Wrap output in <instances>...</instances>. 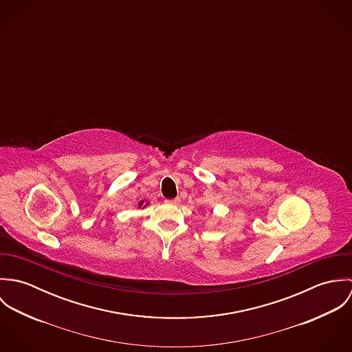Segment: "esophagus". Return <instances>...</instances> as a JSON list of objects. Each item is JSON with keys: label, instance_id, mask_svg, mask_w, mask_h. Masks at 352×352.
Returning a JSON list of instances; mask_svg holds the SVG:
<instances>
[{"label": "esophagus", "instance_id": "obj_1", "mask_svg": "<svg viewBox=\"0 0 352 352\" xmlns=\"http://www.w3.org/2000/svg\"><path fill=\"white\" fill-rule=\"evenodd\" d=\"M165 203H169V204H177L179 203V199L176 198V199H166Z\"/></svg>", "mask_w": 352, "mask_h": 352}]
</instances>
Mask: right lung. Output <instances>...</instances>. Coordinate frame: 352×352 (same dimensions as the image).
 <instances>
[{
	"label": "right lung",
	"instance_id": "add662e5",
	"mask_svg": "<svg viewBox=\"0 0 352 352\" xmlns=\"http://www.w3.org/2000/svg\"><path fill=\"white\" fill-rule=\"evenodd\" d=\"M148 206H149V201L144 199V201H138V207H137V208H138V210H140V208H146Z\"/></svg>",
	"mask_w": 352,
	"mask_h": 352
}]
</instances>
